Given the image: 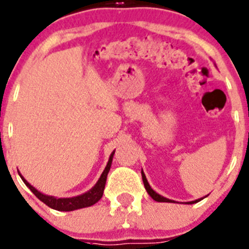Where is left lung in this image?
<instances>
[{
	"mask_svg": "<svg viewBox=\"0 0 249 249\" xmlns=\"http://www.w3.org/2000/svg\"><path fill=\"white\" fill-rule=\"evenodd\" d=\"M141 175H142L143 184H144L145 190H147V193L150 195V197H152L153 200H155V201H158V202H175V201H173V200H170V199H167V197L161 196V195L158 194L157 192H154V190L152 189V187H150L149 183H148L147 178H145V175H144V172H143V170H142V171H141ZM206 196H207V195H206ZM206 196H205V197H206ZM202 199H203V197H201V199L195 200V201H190V202H185V203H188V205H192V203H196V202L201 201Z\"/></svg>",
	"mask_w": 249,
	"mask_h": 249,
	"instance_id": "obj_1",
	"label": "left lung"
}]
</instances>
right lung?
Masks as SVG:
<instances>
[{"instance_id":"add662e5","label":"right lung","mask_w":249,"mask_h":249,"mask_svg":"<svg viewBox=\"0 0 249 249\" xmlns=\"http://www.w3.org/2000/svg\"><path fill=\"white\" fill-rule=\"evenodd\" d=\"M115 150H113L109 155L108 162H107L106 167H105L104 172H102L101 177L99 178V180L96 182V184L91 188L90 190H88L87 193L82 195H78V196H73V197H55V196H50V195H46L43 193L38 192L34 185L30 184L26 179L21 176V173L19 171V176L20 178L22 179V182L26 184V187L41 200L42 202L46 203L47 206H49L50 208L56 211H64V212H70V211H74V210H79V208H84V207H89V206L95 205L104 195V189L105 185H106V180H107V175H108L110 165H112V160H113V155H114Z\"/></svg>"}]
</instances>
